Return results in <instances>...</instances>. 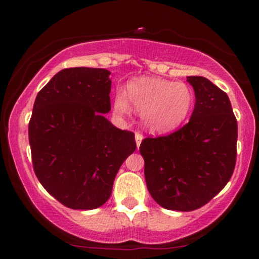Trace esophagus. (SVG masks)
<instances>
[{
    "label": "esophagus",
    "mask_w": 259,
    "mask_h": 259,
    "mask_svg": "<svg viewBox=\"0 0 259 259\" xmlns=\"http://www.w3.org/2000/svg\"><path fill=\"white\" fill-rule=\"evenodd\" d=\"M142 139H144V136H142L141 133H135V140H136V146L138 148L140 147V144H141Z\"/></svg>",
    "instance_id": "1"
}]
</instances>
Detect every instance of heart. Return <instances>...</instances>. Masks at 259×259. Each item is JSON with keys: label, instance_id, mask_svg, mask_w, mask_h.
I'll use <instances>...</instances> for the list:
<instances>
[{"label": "heart", "instance_id": "1", "mask_svg": "<svg viewBox=\"0 0 259 259\" xmlns=\"http://www.w3.org/2000/svg\"><path fill=\"white\" fill-rule=\"evenodd\" d=\"M127 100L136 111L141 112L142 123L147 129L154 133H167L186 119L194 107L195 96L184 82L142 76L126 85V96L123 92H117L115 111L120 114L129 113Z\"/></svg>", "mask_w": 259, "mask_h": 259}]
</instances>
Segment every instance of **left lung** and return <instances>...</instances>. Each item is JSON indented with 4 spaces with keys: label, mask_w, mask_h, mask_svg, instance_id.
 Here are the masks:
<instances>
[{
    "label": "left lung",
    "mask_w": 259,
    "mask_h": 259,
    "mask_svg": "<svg viewBox=\"0 0 259 259\" xmlns=\"http://www.w3.org/2000/svg\"><path fill=\"white\" fill-rule=\"evenodd\" d=\"M195 91L190 121L140 145L151 196L165 209L190 212L208 203L230 180L236 163L237 121L224 91L203 76H187Z\"/></svg>",
    "instance_id": "obj_1"
}]
</instances>
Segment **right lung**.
Returning <instances> with one entry per match:
<instances>
[{"label": "right lung", "mask_w": 259, "mask_h": 259, "mask_svg": "<svg viewBox=\"0 0 259 259\" xmlns=\"http://www.w3.org/2000/svg\"><path fill=\"white\" fill-rule=\"evenodd\" d=\"M111 72L67 68L41 89L29 121L32 167L56 200L95 209L112 194L115 175L136 148L135 135L105 117L111 111Z\"/></svg>", "instance_id": "right-lung-1"}]
</instances>
